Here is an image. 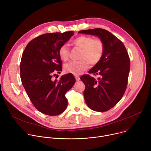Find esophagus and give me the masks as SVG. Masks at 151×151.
Segmentation results:
<instances>
[{"label":"esophagus","mask_w":151,"mask_h":151,"mask_svg":"<svg viewBox=\"0 0 151 151\" xmlns=\"http://www.w3.org/2000/svg\"><path fill=\"white\" fill-rule=\"evenodd\" d=\"M75 77L76 81H79V80H80V78H79V76H78V75H75Z\"/></svg>","instance_id":"esophagus-1"}]
</instances>
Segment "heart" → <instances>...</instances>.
Masks as SVG:
<instances>
[{
	"label": "heart",
	"mask_w": 151,
	"mask_h": 151,
	"mask_svg": "<svg viewBox=\"0 0 151 151\" xmlns=\"http://www.w3.org/2000/svg\"><path fill=\"white\" fill-rule=\"evenodd\" d=\"M73 44L78 48L81 49L80 60L71 61L66 63L64 66L66 72L77 75L81 74L89 66V63L91 65L97 64L101 59L104 47L103 42L99 39H93L88 36H81L77 37ZM59 55L63 61H67L69 57V51L66 44L63 45L59 49Z\"/></svg>",
	"instance_id": "obj_1"
}]
</instances>
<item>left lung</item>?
<instances>
[{
  "instance_id": "8db88e82",
  "label": "left lung",
  "mask_w": 151,
  "mask_h": 151,
  "mask_svg": "<svg viewBox=\"0 0 151 151\" xmlns=\"http://www.w3.org/2000/svg\"><path fill=\"white\" fill-rule=\"evenodd\" d=\"M79 33L97 36L104 47L100 61L88 73L100 76L96 80L89 75L81 79L85 85L83 96L87 105L96 112H105L115 106L122 97L127 85L130 60L123 43L103 29L81 30Z\"/></svg>"
}]
</instances>
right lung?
<instances>
[{"label":"right lung","mask_w":151,"mask_h":151,"mask_svg":"<svg viewBox=\"0 0 151 151\" xmlns=\"http://www.w3.org/2000/svg\"><path fill=\"white\" fill-rule=\"evenodd\" d=\"M74 35L73 32L42 35L31 40L21 57L20 76L23 87L36 108L41 113L55 116L68 106L66 93L75 83L72 73L52 80L62 69L59 49Z\"/></svg>","instance_id":"right-lung-1"}]
</instances>
